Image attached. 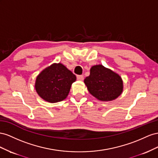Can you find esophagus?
<instances>
[{"label": "esophagus", "instance_id": "34e87169", "mask_svg": "<svg viewBox=\"0 0 158 158\" xmlns=\"http://www.w3.org/2000/svg\"><path fill=\"white\" fill-rule=\"evenodd\" d=\"M77 78L79 81H83L84 79V77L83 75H77Z\"/></svg>", "mask_w": 158, "mask_h": 158}]
</instances>
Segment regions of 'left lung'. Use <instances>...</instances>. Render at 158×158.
Returning <instances> with one entry per match:
<instances>
[{
    "label": "left lung",
    "instance_id": "left-lung-1",
    "mask_svg": "<svg viewBox=\"0 0 158 158\" xmlns=\"http://www.w3.org/2000/svg\"><path fill=\"white\" fill-rule=\"evenodd\" d=\"M89 93L101 101H111L118 98L123 91L121 77L102 65L91 67L90 75L84 79Z\"/></svg>",
    "mask_w": 158,
    "mask_h": 158
}]
</instances>
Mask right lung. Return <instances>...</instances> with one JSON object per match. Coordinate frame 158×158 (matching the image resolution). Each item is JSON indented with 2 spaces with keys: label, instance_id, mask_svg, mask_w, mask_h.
<instances>
[{
  "label": "right lung",
  "instance_id": "add662e5",
  "mask_svg": "<svg viewBox=\"0 0 158 158\" xmlns=\"http://www.w3.org/2000/svg\"><path fill=\"white\" fill-rule=\"evenodd\" d=\"M76 76L61 63L52 64L37 76L35 89L44 101L55 103L64 101L68 95Z\"/></svg>",
  "mask_w": 158,
  "mask_h": 158
}]
</instances>
